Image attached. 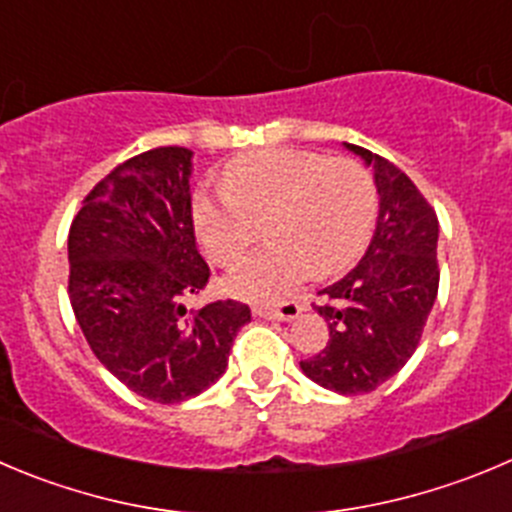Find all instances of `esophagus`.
<instances>
[{"instance_id":"34e87169","label":"esophagus","mask_w":512,"mask_h":512,"mask_svg":"<svg viewBox=\"0 0 512 512\" xmlns=\"http://www.w3.org/2000/svg\"><path fill=\"white\" fill-rule=\"evenodd\" d=\"M301 309H304V306H301L299 301L289 299V301H279V304L274 306H253V314L261 316V319L289 321V319H296V316L301 314Z\"/></svg>"}]
</instances>
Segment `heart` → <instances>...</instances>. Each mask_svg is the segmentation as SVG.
Returning <instances> with one entry per match:
<instances>
[{
    "instance_id": "1",
    "label": "heart",
    "mask_w": 512,
    "mask_h": 512,
    "mask_svg": "<svg viewBox=\"0 0 512 512\" xmlns=\"http://www.w3.org/2000/svg\"><path fill=\"white\" fill-rule=\"evenodd\" d=\"M221 186L223 193H196L191 206L198 243L213 264H236L269 221V246L223 281L236 299H281L309 269L316 276L337 274L372 236L377 188L369 170L352 158L256 150L226 165Z\"/></svg>"
}]
</instances>
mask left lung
<instances>
[{
	"mask_svg": "<svg viewBox=\"0 0 512 512\" xmlns=\"http://www.w3.org/2000/svg\"><path fill=\"white\" fill-rule=\"evenodd\" d=\"M374 165L379 221L364 259L319 291L329 342L304 359L306 377L339 394L374 392L405 367L437 299V213L394 163L347 143Z\"/></svg>",
	"mask_w": 512,
	"mask_h": 512,
	"instance_id": "8db88e82",
	"label": "left lung"
}]
</instances>
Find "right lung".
I'll return each instance as SVG.
<instances>
[{
	"label": "right lung",
	"mask_w": 512,
	"mask_h": 512,
	"mask_svg": "<svg viewBox=\"0 0 512 512\" xmlns=\"http://www.w3.org/2000/svg\"><path fill=\"white\" fill-rule=\"evenodd\" d=\"M191 150L170 145L115 165L72 218V311L95 357L135 394L175 405L226 372L241 301L188 314L183 299L206 289L211 269L196 248Z\"/></svg>",
	"instance_id": "add662e5"
}]
</instances>
